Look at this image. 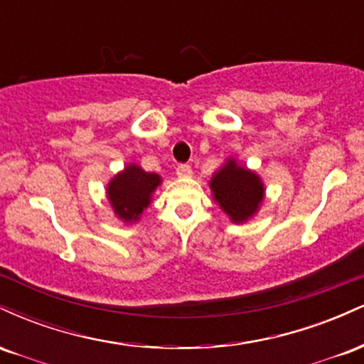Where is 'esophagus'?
<instances>
[{"instance_id":"obj_1","label":"esophagus","mask_w":364,"mask_h":364,"mask_svg":"<svg viewBox=\"0 0 364 364\" xmlns=\"http://www.w3.org/2000/svg\"><path fill=\"white\" fill-rule=\"evenodd\" d=\"M176 174L179 178H190L191 174H193V171H191V166L188 164H179L176 168Z\"/></svg>"}]
</instances>
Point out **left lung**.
I'll return each mask as SVG.
<instances>
[{
	"label": "left lung",
	"mask_w": 364,
	"mask_h": 364,
	"mask_svg": "<svg viewBox=\"0 0 364 364\" xmlns=\"http://www.w3.org/2000/svg\"><path fill=\"white\" fill-rule=\"evenodd\" d=\"M208 185L215 202L235 224L246 223L257 214L265 193L260 176L237 164L236 159H228Z\"/></svg>",
	"instance_id": "obj_1"
}]
</instances>
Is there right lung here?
<instances>
[{
  "label": "right lung",
  "mask_w": 364,
  "mask_h": 364,
  "mask_svg": "<svg viewBox=\"0 0 364 364\" xmlns=\"http://www.w3.org/2000/svg\"><path fill=\"white\" fill-rule=\"evenodd\" d=\"M161 176L147 173L136 164H128L107 185V200L123 223L132 224L152 202V193L161 185Z\"/></svg>",
  "instance_id": "add662e5"
}]
</instances>
